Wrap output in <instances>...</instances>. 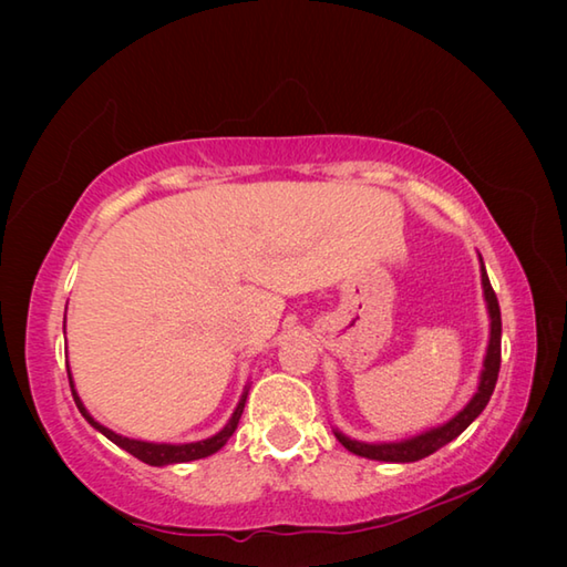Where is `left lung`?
I'll use <instances>...</instances> for the list:
<instances>
[{
	"instance_id": "left-lung-1",
	"label": "left lung",
	"mask_w": 567,
	"mask_h": 567,
	"mask_svg": "<svg viewBox=\"0 0 567 567\" xmlns=\"http://www.w3.org/2000/svg\"><path fill=\"white\" fill-rule=\"evenodd\" d=\"M483 262V258H480ZM483 270V290H485V302L489 311V343H487V355L483 363V372H480V384L477 392L473 394V400L465 404L463 412H457L451 421H445L443 426L429 429L419 436L404 439V441H394V443H363V441H353L343 436L341 431H333L336 439L341 441L343 449H348L355 455L370 457V461H382V463H414L426 457L431 453H436L443 449L445 443H451L453 439L461 436V433L473 424V421L483 414V409L487 406L492 392H495L497 375H499V363H502V315H499V302L497 295L492 290L489 277L485 265H480Z\"/></svg>"
}]
</instances>
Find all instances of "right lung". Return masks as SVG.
<instances>
[{
    "label": "right lung",
    "instance_id": "add662e5",
    "mask_svg": "<svg viewBox=\"0 0 567 567\" xmlns=\"http://www.w3.org/2000/svg\"><path fill=\"white\" fill-rule=\"evenodd\" d=\"M68 378H70V370H68ZM70 390H72V396H75V404L80 409V414L90 421V424L97 429L100 433H104L106 439H110L112 443H116L118 449H124L126 453H131L134 457H138V461L148 463V465H173V463H189V461H199V457H207L212 453H216L221 449V445L234 436V431L238 426V419L240 414H244V406H246V396H248V390L240 394V402L236 406V412L231 414V419H228V424L216 433V436L212 439H204V441H197V443H179V445H173V443H148V441H136V439H126V436H118V433H114L112 429L102 426L100 421H94L90 416L87 409H84L82 400L75 392V384H72V378H70Z\"/></svg>",
    "mask_w": 567,
    "mask_h": 567
}]
</instances>
